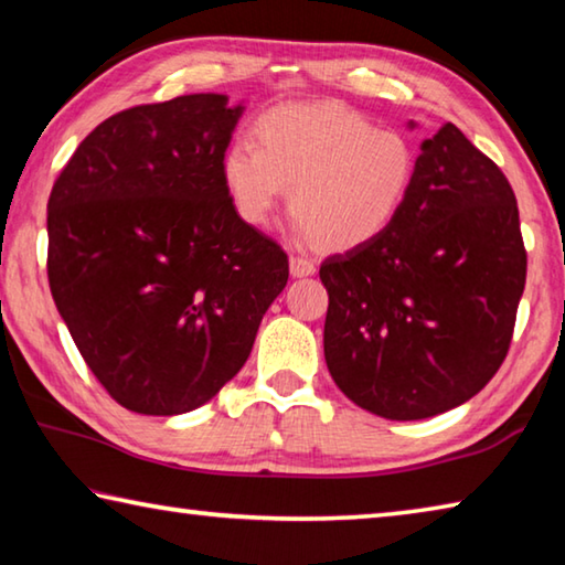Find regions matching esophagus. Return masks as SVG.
I'll return each instance as SVG.
<instances>
[{
    "mask_svg": "<svg viewBox=\"0 0 565 565\" xmlns=\"http://www.w3.org/2000/svg\"><path fill=\"white\" fill-rule=\"evenodd\" d=\"M289 271H291V276H296V279H303V276H311L313 271H317V264H313L311 259H306V256H291Z\"/></svg>",
    "mask_w": 565,
    "mask_h": 565,
    "instance_id": "34e87169",
    "label": "esophagus"
}]
</instances>
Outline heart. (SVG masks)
<instances>
[{
    "mask_svg": "<svg viewBox=\"0 0 565 565\" xmlns=\"http://www.w3.org/2000/svg\"><path fill=\"white\" fill-rule=\"evenodd\" d=\"M416 149L337 104H281L256 117L252 141L222 157L228 202L262 228L289 189L294 232L327 252H351L396 222L414 189Z\"/></svg>",
    "mask_w": 565,
    "mask_h": 565,
    "instance_id": "heart-1",
    "label": "heart"
}]
</instances>
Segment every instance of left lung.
I'll return each instance as SVG.
<instances>
[{"label": "left lung", "instance_id": "left-lung-1", "mask_svg": "<svg viewBox=\"0 0 565 565\" xmlns=\"http://www.w3.org/2000/svg\"><path fill=\"white\" fill-rule=\"evenodd\" d=\"M319 276L323 356L353 404L391 420L466 404L509 353L525 286L509 179L444 124L420 141L414 189L388 232L329 256Z\"/></svg>", "mask_w": 565, "mask_h": 565}]
</instances>
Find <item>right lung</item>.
Returning a JSON list of instances; mask_svg holds the SVG:
<instances>
[{
  "label": "right lung",
  "instance_id": "1",
  "mask_svg": "<svg viewBox=\"0 0 565 565\" xmlns=\"http://www.w3.org/2000/svg\"><path fill=\"white\" fill-rule=\"evenodd\" d=\"M244 109L209 92L114 114L52 186L56 311L92 374L134 414L212 401L289 281L284 248L236 216L222 181Z\"/></svg>",
  "mask_w": 565,
  "mask_h": 565
}]
</instances>
